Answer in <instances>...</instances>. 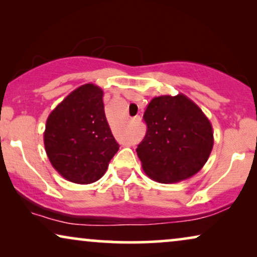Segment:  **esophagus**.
<instances>
[{"mask_svg": "<svg viewBox=\"0 0 257 257\" xmlns=\"http://www.w3.org/2000/svg\"><path fill=\"white\" fill-rule=\"evenodd\" d=\"M139 119H140L139 117H137V118H136V120H139Z\"/></svg>", "mask_w": 257, "mask_h": 257, "instance_id": "esophagus-1", "label": "esophagus"}]
</instances>
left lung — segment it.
I'll return each instance as SVG.
<instances>
[{
    "mask_svg": "<svg viewBox=\"0 0 257 257\" xmlns=\"http://www.w3.org/2000/svg\"><path fill=\"white\" fill-rule=\"evenodd\" d=\"M146 135L137 154L147 177L174 184L195 175L214 145L209 119L191 98L179 93L154 97L143 115Z\"/></svg>",
    "mask_w": 257,
    "mask_h": 257,
    "instance_id": "obj_1",
    "label": "left lung"
}]
</instances>
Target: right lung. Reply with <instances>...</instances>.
I'll use <instances>...</instances> for the list:
<instances>
[{"instance_id":"1","label":"right lung","mask_w":257,"mask_h":257,"mask_svg":"<svg viewBox=\"0 0 257 257\" xmlns=\"http://www.w3.org/2000/svg\"><path fill=\"white\" fill-rule=\"evenodd\" d=\"M103 97L96 84H84L70 92L47 119L45 152L52 167L73 184L99 180L119 150L105 115Z\"/></svg>"}]
</instances>
